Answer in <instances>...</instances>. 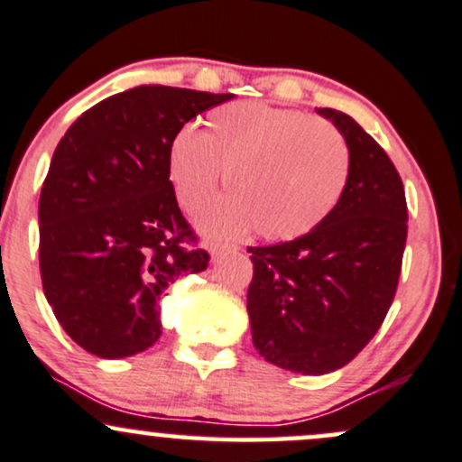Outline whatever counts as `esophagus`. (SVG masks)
<instances>
[{"label":"esophagus","mask_w":462,"mask_h":462,"mask_svg":"<svg viewBox=\"0 0 462 462\" xmlns=\"http://www.w3.org/2000/svg\"><path fill=\"white\" fill-rule=\"evenodd\" d=\"M208 250H210L212 256H221V254H227V252H236V247L227 244H210L208 245Z\"/></svg>","instance_id":"obj_1"}]
</instances>
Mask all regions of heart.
Listing matches in <instances>:
<instances>
[{
  "label": "heart",
  "mask_w": 462,
  "mask_h": 462,
  "mask_svg": "<svg viewBox=\"0 0 462 462\" xmlns=\"http://www.w3.org/2000/svg\"><path fill=\"white\" fill-rule=\"evenodd\" d=\"M223 172L230 197L203 218L210 235L254 227L265 241H294L317 230L341 201L349 148L317 116L235 101L210 110L201 133L179 130L168 145V179L190 215L215 197Z\"/></svg>",
  "instance_id": "obj_1"
}]
</instances>
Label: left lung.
Wrapping results in <instances>:
<instances>
[{
    "label": "left lung",
    "mask_w": 462,
    "mask_h": 462,
    "mask_svg": "<svg viewBox=\"0 0 462 462\" xmlns=\"http://www.w3.org/2000/svg\"><path fill=\"white\" fill-rule=\"evenodd\" d=\"M349 148V179L332 215L300 239L252 252L247 314L268 363L299 374L347 365L394 300L407 239L405 188L394 163L352 116L319 108Z\"/></svg>",
    "instance_id": "8db88e82"
}]
</instances>
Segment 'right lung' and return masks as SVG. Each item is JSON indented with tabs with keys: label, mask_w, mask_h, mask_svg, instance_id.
I'll return each instance as SVG.
<instances>
[{
	"label": "right lung",
	"mask_w": 462,
	"mask_h": 462,
	"mask_svg": "<svg viewBox=\"0 0 462 462\" xmlns=\"http://www.w3.org/2000/svg\"><path fill=\"white\" fill-rule=\"evenodd\" d=\"M230 92L139 86L86 110L57 143L39 197L43 294L68 337L101 358L162 337L159 300L210 254L181 215L168 145Z\"/></svg>",
	"instance_id": "obj_1"
}]
</instances>
